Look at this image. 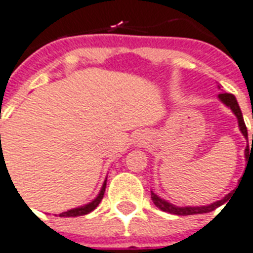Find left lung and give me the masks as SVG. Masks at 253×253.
Masks as SVG:
<instances>
[{
  "label": "left lung",
  "mask_w": 253,
  "mask_h": 253,
  "mask_svg": "<svg viewBox=\"0 0 253 253\" xmlns=\"http://www.w3.org/2000/svg\"><path fill=\"white\" fill-rule=\"evenodd\" d=\"M217 88L220 89V85H217ZM219 100L222 102L224 106H227L231 111H233V114L237 117V121H238V128L241 130V133L244 135V137L248 140V130H247V126H245V123H244V118H243V113H241V109H240V106L237 103V99L234 95H231V93H220L219 95ZM251 151L250 152L249 150ZM253 150V135H252V144L250 146H247V149H245V158H247V161L250 164L251 156L253 157V154H251ZM248 164H247V167H248ZM230 194L222 198V200H219L216 203H212L210 205H201V207H176V205H173V204L168 203L167 200H164L161 197H158L156 193H153L151 191V200H153V203L156 205L157 208H160L164 212H168V213H173V215H179V216H187V215H198V213H207V212H212L213 210H216L217 207H220L223 203H226V198L229 197Z\"/></svg>",
  "instance_id": "8db88e82"
}]
</instances>
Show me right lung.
I'll list each match as a JSON object with an SVG mask.
<instances>
[{
    "instance_id": "obj_1",
    "label": "right lung",
    "mask_w": 253,
    "mask_h": 253,
    "mask_svg": "<svg viewBox=\"0 0 253 253\" xmlns=\"http://www.w3.org/2000/svg\"><path fill=\"white\" fill-rule=\"evenodd\" d=\"M106 182H107V177H106V180L103 182V186H102V189L99 191V194L95 200H92L90 203L85 204L83 207H78V208H73V210L66 211V212H62L59 216L62 217H76V216H83V215H86V213H89L92 211L96 208L97 205L100 204V201L103 200L104 196V190H106Z\"/></svg>"
}]
</instances>
